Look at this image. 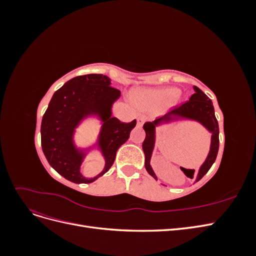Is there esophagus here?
I'll list each match as a JSON object with an SVG mask.
<instances>
[{"mask_svg": "<svg viewBox=\"0 0 256 256\" xmlns=\"http://www.w3.org/2000/svg\"><path fill=\"white\" fill-rule=\"evenodd\" d=\"M144 122H145V118H144V116L138 115V118H136V126H138V127H142Z\"/></svg>", "mask_w": 256, "mask_h": 256, "instance_id": "34e87169", "label": "esophagus"}]
</instances>
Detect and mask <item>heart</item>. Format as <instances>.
Masks as SVG:
<instances>
[{"label": "heart", "instance_id": "b5f03b06", "mask_svg": "<svg viewBox=\"0 0 256 256\" xmlns=\"http://www.w3.org/2000/svg\"><path fill=\"white\" fill-rule=\"evenodd\" d=\"M182 98L180 90L174 88H143L138 90L134 94V102L138 108L143 110H152L168 104L174 106Z\"/></svg>", "mask_w": 256, "mask_h": 256}]
</instances>
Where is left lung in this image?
I'll return each mask as SVG.
<instances>
[{
    "label": "left lung",
    "mask_w": 256,
    "mask_h": 256,
    "mask_svg": "<svg viewBox=\"0 0 256 256\" xmlns=\"http://www.w3.org/2000/svg\"><path fill=\"white\" fill-rule=\"evenodd\" d=\"M194 94H193L189 102L177 106L176 109L170 113L162 116L161 118L154 120V122H147L144 124L143 129L145 130V140L142 144L143 152L145 154V168L152 175L154 180H158L156 174L150 166L152 154L154 148V143H156V128L162 125H170V124L182 122V120H192L200 124L209 134H212L210 138V147H209V152L203 164L200 166L198 172L196 175V182H198L212 168L214 162L216 158L219 150V125L218 120L216 118L212 100L205 95L198 86H193ZM182 171L186 176L190 178L194 175V170L180 168Z\"/></svg>",
    "instance_id": "obj_1"
}]
</instances>
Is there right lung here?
I'll use <instances>...</instances> for the list:
<instances>
[{
  "instance_id": "obj_1",
  "label": "right lung",
  "mask_w": 256,
  "mask_h": 256,
  "mask_svg": "<svg viewBox=\"0 0 256 256\" xmlns=\"http://www.w3.org/2000/svg\"><path fill=\"white\" fill-rule=\"evenodd\" d=\"M111 85L104 74L79 76L66 82L54 92L46 110L40 127L42 147L49 164L66 180L76 184H90L109 171L116 152L125 143L136 120L122 122L112 116V106L120 92ZM88 118H97L100 130L96 142L88 148H78L74 141L75 130ZM97 149L105 159V168L92 178L80 171L88 152Z\"/></svg>"
}]
</instances>
